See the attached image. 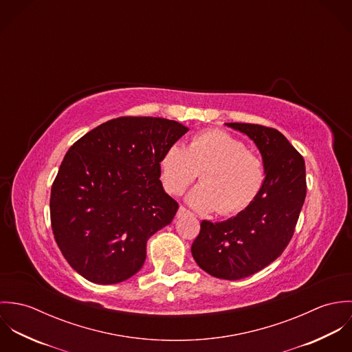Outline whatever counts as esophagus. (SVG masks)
Segmentation results:
<instances>
[{"instance_id": "obj_1", "label": "esophagus", "mask_w": 352, "mask_h": 352, "mask_svg": "<svg viewBox=\"0 0 352 352\" xmlns=\"http://www.w3.org/2000/svg\"><path fill=\"white\" fill-rule=\"evenodd\" d=\"M176 215H177V218H182V217H186V215H191V212L187 208H184L183 206H180Z\"/></svg>"}]
</instances>
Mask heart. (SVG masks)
<instances>
[{"instance_id": "heart-1", "label": "heart", "mask_w": 352, "mask_h": 352, "mask_svg": "<svg viewBox=\"0 0 352 352\" xmlns=\"http://www.w3.org/2000/svg\"><path fill=\"white\" fill-rule=\"evenodd\" d=\"M199 172L201 183L186 201L201 212L217 210L222 215L248 207L265 176L261 158L243 141L221 130L201 131L187 148L173 144L160 161L162 186L172 195L183 194Z\"/></svg>"}]
</instances>
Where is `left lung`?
<instances>
[{
    "label": "left lung",
    "mask_w": 352,
    "mask_h": 352,
    "mask_svg": "<svg viewBox=\"0 0 352 352\" xmlns=\"http://www.w3.org/2000/svg\"><path fill=\"white\" fill-rule=\"evenodd\" d=\"M225 124L254 142L265 177L251 204L236 217L201 221L191 252L207 274L239 280L263 270L286 250L306 197V172L301 154L278 130L250 123Z\"/></svg>",
    "instance_id": "left-lung-1"
}]
</instances>
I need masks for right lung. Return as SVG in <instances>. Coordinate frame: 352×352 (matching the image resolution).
Wrapping results in <instances>:
<instances>
[{
  "instance_id": "right-lung-1",
  "label": "right lung",
  "mask_w": 352,
  "mask_h": 352,
  "mask_svg": "<svg viewBox=\"0 0 352 352\" xmlns=\"http://www.w3.org/2000/svg\"><path fill=\"white\" fill-rule=\"evenodd\" d=\"M187 131L169 119L122 116L66 153L51 187V228L81 276L113 285L142 268L148 240L179 208L162 188L160 161Z\"/></svg>"
}]
</instances>
